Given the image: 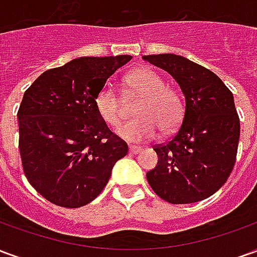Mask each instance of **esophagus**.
<instances>
[{"label": "esophagus", "instance_id": "obj_1", "mask_svg": "<svg viewBox=\"0 0 257 257\" xmlns=\"http://www.w3.org/2000/svg\"><path fill=\"white\" fill-rule=\"evenodd\" d=\"M140 151H142V149L138 147V146H129V153L131 154H139Z\"/></svg>", "mask_w": 257, "mask_h": 257}]
</instances>
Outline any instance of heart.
<instances>
[{
  "label": "heart",
  "instance_id": "1",
  "mask_svg": "<svg viewBox=\"0 0 257 257\" xmlns=\"http://www.w3.org/2000/svg\"><path fill=\"white\" fill-rule=\"evenodd\" d=\"M128 95L139 97L135 108L138 119L118 129L123 140L142 143L156 138L157 131L162 135L176 132L184 117V99L175 86L165 85V79L153 68L140 67L125 78ZM95 106L101 119L112 128L123 122V106L117 90L104 85L96 95Z\"/></svg>",
  "mask_w": 257,
  "mask_h": 257
}]
</instances>
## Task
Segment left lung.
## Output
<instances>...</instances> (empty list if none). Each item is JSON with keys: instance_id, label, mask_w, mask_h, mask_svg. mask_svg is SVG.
<instances>
[{"instance_id": "1", "label": "left lung", "mask_w": 257, "mask_h": 257, "mask_svg": "<svg viewBox=\"0 0 257 257\" xmlns=\"http://www.w3.org/2000/svg\"><path fill=\"white\" fill-rule=\"evenodd\" d=\"M145 59L171 74L186 96L178 132L153 147L158 165L147 172V182L169 204L208 198L226 183L237 160L239 117L231 90L215 73L183 56Z\"/></svg>"}]
</instances>
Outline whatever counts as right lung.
Listing matches in <instances>:
<instances>
[{"label": "right lung", "mask_w": 257, "mask_h": 257, "mask_svg": "<svg viewBox=\"0 0 257 257\" xmlns=\"http://www.w3.org/2000/svg\"><path fill=\"white\" fill-rule=\"evenodd\" d=\"M132 59H74L42 73L26 90L19 111V151L29 183L63 208L89 204L106 187L128 145L97 114L96 95Z\"/></svg>", "instance_id": "add662e5"}]
</instances>
